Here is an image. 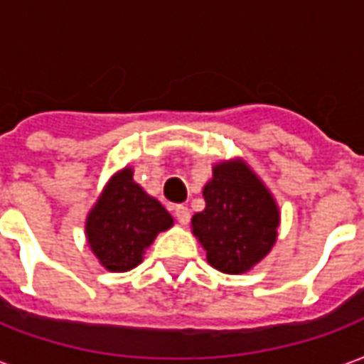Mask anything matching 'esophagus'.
I'll use <instances>...</instances> for the list:
<instances>
[{
    "mask_svg": "<svg viewBox=\"0 0 364 364\" xmlns=\"http://www.w3.org/2000/svg\"><path fill=\"white\" fill-rule=\"evenodd\" d=\"M174 217H176V221L180 225H188L190 223V209L186 208V205H176L174 208Z\"/></svg>",
    "mask_w": 364,
    "mask_h": 364,
    "instance_id": "1",
    "label": "esophagus"
}]
</instances>
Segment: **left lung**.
Returning a JSON list of instances; mask_svg holds the SVG:
<instances>
[{
  "instance_id": "1",
  "label": "left lung",
  "mask_w": 364,
  "mask_h": 364,
  "mask_svg": "<svg viewBox=\"0 0 364 364\" xmlns=\"http://www.w3.org/2000/svg\"><path fill=\"white\" fill-rule=\"evenodd\" d=\"M205 209L192 217V232L223 273H244L266 258L277 240L279 208L248 164L235 159L213 166L203 186Z\"/></svg>"
}]
</instances>
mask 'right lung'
Listing matches in <instances>:
<instances>
[{
	"instance_id": "1",
	"label": "right lung",
	"mask_w": 364,
	"mask_h": 364,
	"mask_svg": "<svg viewBox=\"0 0 364 364\" xmlns=\"http://www.w3.org/2000/svg\"><path fill=\"white\" fill-rule=\"evenodd\" d=\"M172 217L135 184L134 168L126 166L108 180L85 223L87 242L108 272L139 266L159 232L171 229Z\"/></svg>"
}]
</instances>
